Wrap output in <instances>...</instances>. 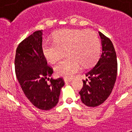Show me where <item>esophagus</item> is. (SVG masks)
I'll return each instance as SVG.
<instances>
[{"mask_svg": "<svg viewBox=\"0 0 132 132\" xmlns=\"http://www.w3.org/2000/svg\"><path fill=\"white\" fill-rule=\"evenodd\" d=\"M64 82L65 83H68V82H70V81H71L72 79L71 78H64Z\"/></svg>", "mask_w": 132, "mask_h": 132, "instance_id": "esophagus-1", "label": "esophagus"}]
</instances>
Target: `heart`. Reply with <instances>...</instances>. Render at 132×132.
<instances>
[{"instance_id":"obj_1","label":"heart","mask_w":132,"mask_h":132,"mask_svg":"<svg viewBox=\"0 0 132 132\" xmlns=\"http://www.w3.org/2000/svg\"><path fill=\"white\" fill-rule=\"evenodd\" d=\"M101 41L96 32L86 29H64L53 36V41L46 40L42 51L50 63H55L64 55L67 57L54 67L57 76L72 77L81 69L94 64L101 53Z\"/></svg>"}]
</instances>
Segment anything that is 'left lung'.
Here are the masks:
<instances>
[{"label":"left lung","instance_id":"left-lung-1","mask_svg":"<svg viewBox=\"0 0 132 132\" xmlns=\"http://www.w3.org/2000/svg\"><path fill=\"white\" fill-rule=\"evenodd\" d=\"M101 39L102 53L92 68L86 74L83 88L79 92L83 103L88 107L102 104L114 86L117 75V58L114 47L110 38L98 32Z\"/></svg>","mask_w":132,"mask_h":132}]
</instances>
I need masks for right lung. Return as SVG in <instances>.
Instances as JSON below:
<instances>
[{
    "label": "right lung",
    "instance_id": "right-lung-1",
    "mask_svg": "<svg viewBox=\"0 0 132 132\" xmlns=\"http://www.w3.org/2000/svg\"><path fill=\"white\" fill-rule=\"evenodd\" d=\"M42 30L37 31L22 40L16 48L15 72L22 90L36 108L48 110L59 101L63 78H49L53 68L42 51ZM50 83H47V81Z\"/></svg>",
    "mask_w": 132,
    "mask_h": 132
}]
</instances>
